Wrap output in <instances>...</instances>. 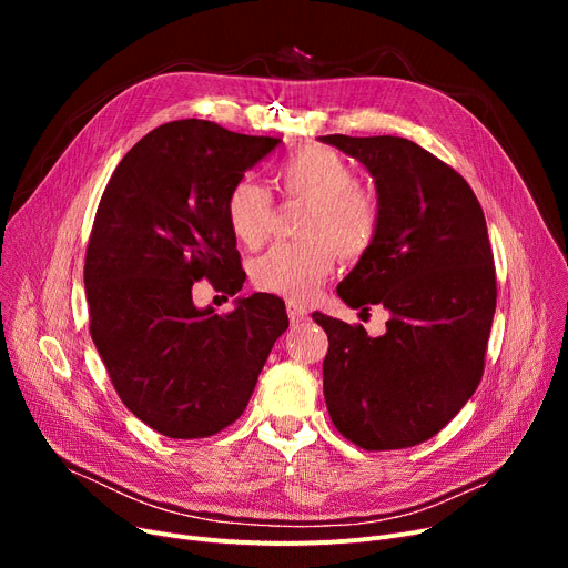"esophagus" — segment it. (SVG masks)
Wrapping results in <instances>:
<instances>
[{
    "mask_svg": "<svg viewBox=\"0 0 568 568\" xmlns=\"http://www.w3.org/2000/svg\"><path fill=\"white\" fill-rule=\"evenodd\" d=\"M308 315V311L304 308V306H296V304H287V317H290V322L294 324V322H302L304 317Z\"/></svg>",
    "mask_w": 568,
    "mask_h": 568,
    "instance_id": "1",
    "label": "esophagus"
}]
</instances>
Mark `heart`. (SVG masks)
<instances>
[{
  "label": "heart",
  "mask_w": 568,
  "mask_h": 568,
  "mask_svg": "<svg viewBox=\"0 0 568 568\" xmlns=\"http://www.w3.org/2000/svg\"><path fill=\"white\" fill-rule=\"evenodd\" d=\"M276 182L287 200L308 202L302 232L311 239L268 248L253 262L251 278L264 292L304 304L315 300L332 276L336 251L356 260L373 246L379 232V202L359 186L354 165L326 146H308L287 159ZM225 216L236 242L257 248L274 227V195L255 179H239L227 195Z\"/></svg>",
  "instance_id": "1"
}]
</instances>
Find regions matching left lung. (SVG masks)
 I'll use <instances>...</instances> for the list:
<instances>
[{
  "label": "left lung",
  "mask_w": 568,
  "mask_h": 568,
  "mask_svg": "<svg viewBox=\"0 0 568 568\" xmlns=\"http://www.w3.org/2000/svg\"><path fill=\"white\" fill-rule=\"evenodd\" d=\"M368 168L373 246L338 285L349 308L389 311L386 334L322 313L324 400L343 437L392 452L437 435L481 382L497 304L484 209L465 179L412 140L324 135Z\"/></svg>",
  "instance_id": "obj_1"
}]
</instances>
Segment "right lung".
<instances>
[{
    "label": "right lung",
    "instance_id": "obj_1",
    "mask_svg": "<svg viewBox=\"0 0 568 568\" xmlns=\"http://www.w3.org/2000/svg\"><path fill=\"white\" fill-rule=\"evenodd\" d=\"M278 142L179 119L131 149L99 202L84 257L89 334L119 398L165 437L234 424L290 324L274 294L214 315L191 292L202 278L230 296L242 290L225 202Z\"/></svg>",
    "mask_w": 568,
    "mask_h": 568
}]
</instances>
